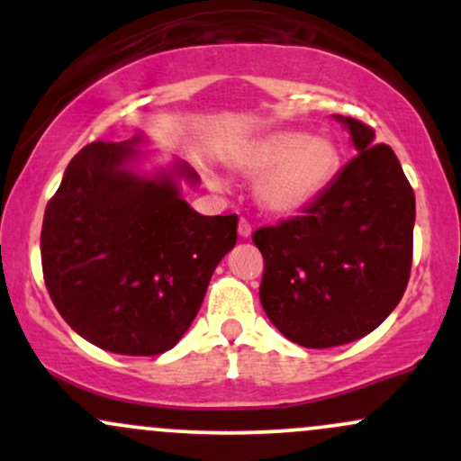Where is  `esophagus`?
<instances>
[{"mask_svg": "<svg viewBox=\"0 0 461 461\" xmlns=\"http://www.w3.org/2000/svg\"><path fill=\"white\" fill-rule=\"evenodd\" d=\"M251 223H249L247 219H240V223H238V234H240L242 238H249L251 236Z\"/></svg>", "mask_w": 461, "mask_h": 461, "instance_id": "1", "label": "esophagus"}]
</instances>
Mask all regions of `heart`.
Segmentation results:
<instances>
[{"label":"heart","mask_w":461,"mask_h":461,"mask_svg":"<svg viewBox=\"0 0 461 461\" xmlns=\"http://www.w3.org/2000/svg\"><path fill=\"white\" fill-rule=\"evenodd\" d=\"M242 171L262 176L258 199L268 212L290 214L308 205L331 184L340 153L327 139L303 131H273L240 158Z\"/></svg>","instance_id":"heart-1"}]
</instances>
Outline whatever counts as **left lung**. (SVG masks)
I'll list each match as a JSON object with an SVG mask.
<instances>
[{
	"label": "left lung",
	"instance_id": "obj_1",
	"mask_svg": "<svg viewBox=\"0 0 461 461\" xmlns=\"http://www.w3.org/2000/svg\"><path fill=\"white\" fill-rule=\"evenodd\" d=\"M348 125L357 156L299 216L260 227L262 308L288 340L330 348L377 330L403 297L414 249V190L375 130Z\"/></svg>",
	"mask_w": 461,
	"mask_h": 461
}]
</instances>
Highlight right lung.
I'll return each mask as SVG.
<instances>
[{
    "label": "right lung",
    "instance_id": "obj_1",
    "mask_svg": "<svg viewBox=\"0 0 461 461\" xmlns=\"http://www.w3.org/2000/svg\"><path fill=\"white\" fill-rule=\"evenodd\" d=\"M131 153L130 142L95 140L68 162L45 208L41 262L73 331L121 356H160L197 316L238 216L194 212L168 176L130 173Z\"/></svg>",
    "mask_w": 461,
    "mask_h": 461
}]
</instances>
